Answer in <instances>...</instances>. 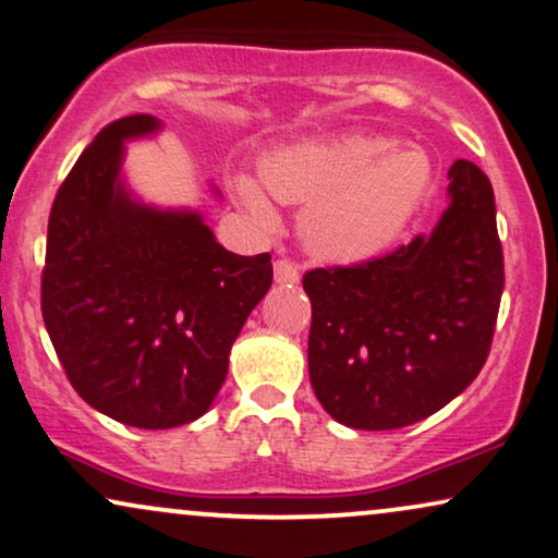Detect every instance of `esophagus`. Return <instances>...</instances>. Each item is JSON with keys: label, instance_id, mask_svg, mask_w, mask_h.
<instances>
[{"label": "esophagus", "instance_id": "esophagus-1", "mask_svg": "<svg viewBox=\"0 0 558 558\" xmlns=\"http://www.w3.org/2000/svg\"><path fill=\"white\" fill-rule=\"evenodd\" d=\"M272 272H275V283L278 286L299 283V267H295L293 263H288V259H275Z\"/></svg>", "mask_w": 558, "mask_h": 558}]
</instances>
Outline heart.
Returning <instances> with one entry per match:
<instances>
[{
    "label": "heart",
    "instance_id": "heart-1",
    "mask_svg": "<svg viewBox=\"0 0 558 558\" xmlns=\"http://www.w3.org/2000/svg\"><path fill=\"white\" fill-rule=\"evenodd\" d=\"M433 157L417 144L384 136L303 141L265 154L255 174L234 172L239 206L275 223L270 201L303 206L301 236L329 263H365L404 234L433 193Z\"/></svg>",
    "mask_w": 558,
    "mask_h": 558
}]
</instances>
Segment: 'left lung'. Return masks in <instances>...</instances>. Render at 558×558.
Masks as SVG:
<instances>
[{"label": "left lung", "mask_w": 558, "mask_h": 558, "mask_svg": "<svg viewBox=\"0 0 558 558\" xmlns=\"http://www.w3.org/2000/svg\"><path fill=\"white\" fill-rule=\"evenodd\" d=\"M448 178V208L429 234L303 275L308 378L340 425H414L466 389L489 355L505 288L495 193L474 161H453Z\"/></svg>", "instance_id": "8db88e82"}]
</instances>
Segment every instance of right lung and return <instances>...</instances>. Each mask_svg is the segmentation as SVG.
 <instances>
[{
    "mask_svg": "<svg viewBox=\"0 0 558 558\" xmlns=\"http://www.w3.org/2000/svg\"><path fill=\"white\" fill-rule=\"evenodd\" d=\"M159 131L154 116H129L82 151L56 193L40 283L48 337L76 393L141 429L208 412L231 344L272 286L267 252L234 255L201 210L131 193L125 141Z\"/></svg>",
    "mask_w": 558,
    "mask_h": 558,
    "instance_id": "right-lung-1",
    "label": "right lung"
}]
</instances>
